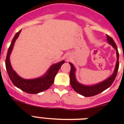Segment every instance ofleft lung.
Masks as SVG:
<instances>
[{"label":"left lung","mask_w":124,"mask_h":124,"mask_svg":"<svg viewBox=\"0 0 124 124\" xmlns=\"http://www.w3.org/2000/svg\"><path fill=\"white\" fill-rule=\"evenodd\" d=\"M107 42L109 43L110 45H111L113 46L114 48L116 49V54H117V60L116 68H115V70L113 74H112V76H110L109 78L104 80V81L101 82L99 84L93 85V86H86V85H83V84H80L76 81V79L75 68H74V66L72 63H70V66H71V70H70V84H71V87H73V89L76 92H77L78 93H79V94L82 95V96H84L85 97H91V96L98 94L99 93H102L104 90L107 89V88H109L112 84V83L114 81L115 79H116L119 66V54L116 43L114 42V40L111 37H109L107 35Z\"/></svg>","instance_id":"1"}]
</instances>
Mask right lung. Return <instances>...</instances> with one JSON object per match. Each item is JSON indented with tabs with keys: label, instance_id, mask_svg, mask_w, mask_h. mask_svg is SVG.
<instances>
[{
	"label": "right lung",
	"instance_id": "obj_1",
	"mask_svg": "<svg viewBox=\"0 0 124 124\" xmlns=\"http://www.w3.org/2000/svg\"><path fill=\"white\" fill-rule=\"evenodd\" d=\"M20 30L18 32L15 34L13 38L11 44L8 48L6 60H5V66L8 75L11 81L18 88L20 89L23 91L26 92L29 94H37L46 90L51 86L54 82V78L61 68V65L64 63V61H61L59 63L52 65L48 71L42 77L38 78L32 79H25L22 78L15 73L12 68L10 62V55L14 48V43L19 34L21 31Z\"/></svg>",
	"mask_w": 124,
	"mask_h": 124
}]
</instances>
